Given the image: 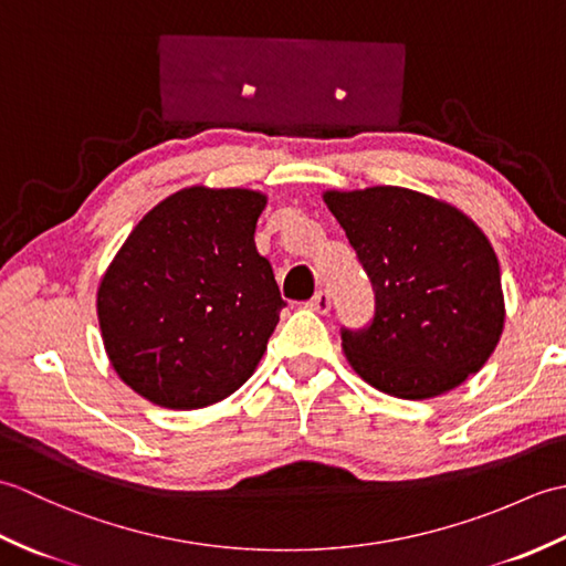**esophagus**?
<instances>
[{
  "label": "esophagus",
  "instance_id": "34e87169",
  "mask_svg": "<svg viewBox=\"0 0 566 566\" xmlns=\"http://www.w3.org/2000/svg\"><path fill=\"white\" fill-rule=\"evenodd\" d=\"M308 308L316 311V314H328V311H331V294L323 292V290L316 292L314 298L308 302Z\"/></svg>",
  "mask_w": 566,
  "mask_h": 566
}]
</instances>
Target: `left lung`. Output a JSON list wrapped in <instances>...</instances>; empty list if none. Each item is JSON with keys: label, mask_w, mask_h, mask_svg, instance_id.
<instances>
[{"label": "left lung", "mask_w": 566, "mask_h": 566, "mask_svg": "<svg viewBox=\"0 0 566 566\" xmlns=\"http://www.w3.org/2000/svg\"><path fill=\"white\" fill-rule=\"evenodd\" d=\"M323 201L375 286L371 326L343 331L355 375L406 401L436 399L476 375L506 321L499 258L482 228L406 187L326 189Z\"/></svg>", "instance_id": "obj_1"}]
</instances>
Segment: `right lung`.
Masks as SVG:
<instances>
[{
  "label": "right lung",
  "instance_id": "obj_1",
  "mask_svg": "<svg viewBox=\"0 0 566 566\" xmlns=\"http://www.w3.org/2000/svg\"><path fill=\"white\" fill-rule=\"evenodd\" d=\"M268 195L191 185L153 207L97 286L104 350L126 387L195 411L258 369L284 302L255 248Z\"/></svg>",
  "mask_w": 566,
  "mask_h": 566
}]
</instances>
